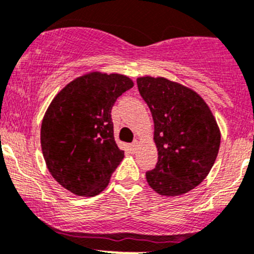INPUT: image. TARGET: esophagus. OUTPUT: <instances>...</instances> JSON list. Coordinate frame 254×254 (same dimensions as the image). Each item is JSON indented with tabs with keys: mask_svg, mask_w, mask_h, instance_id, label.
<instances>
[{
	"mask_svg": "<svg viewBox=\"0 0 254 254\" xmlns=\"http://www.w3.org/2000/svg\"><path fill=\"white\" fill-rule=\"evenodd\" d=\"M138 146H140V143H138V141H137V140H135L134 142H132L131 145H130V147H131V151H132V152H135L136 149L138 148Z\"/></svg>",
	"mask_w": 254,
	"mask_h": 254,
	"instance_id": "34e87169",
	"label": "esophagus"
}]
</instances>
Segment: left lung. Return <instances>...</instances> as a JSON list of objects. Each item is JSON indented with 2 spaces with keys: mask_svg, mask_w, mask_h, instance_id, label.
I'll use <instances>...</instances> for the list:
<instances>
[{
  "mask_svg": "<svg viewBox=\"0 0 254 254\" xmlns=\"http://www.w3.org/2000/svg\"><path fill=\"white\" fill-rule=\"evenodd\" d=\"M141 97L154 123L158 162L146 173L148 185L162 196L191 191L209 174L220 146L212 111L193 90L165 78H137Z\"/></svg>",
  "mask_w": 254,
  "mask_h": 254,
  "instance_id": "1",
  "label": "left lung"
}]
</instances>
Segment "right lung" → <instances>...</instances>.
<instances>
[{"mask_svg":"<svg viewBox=\"0 0 254 254\" xmlns=\"http://www.w3.org/2000/svg\"><path fill=\"white\" fill-rule=\"evenodd\" d=\"M132 86L122 74L91 71L65 85L47 108L40 136L42 154L51 175L71 193H101L124 158L114 140L111 111Z\"/></svg>","mask_w":254,"mask_h":254,"instance_id":"1","label":"right lung"}]
</instances>
